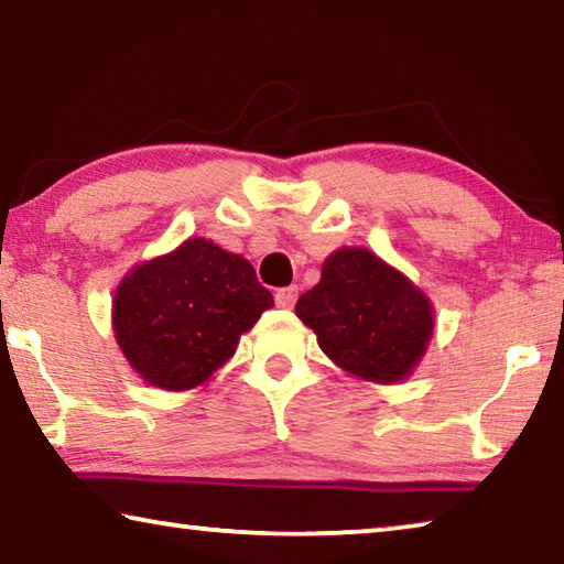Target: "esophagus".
I'll return each mask as SVG.
<instances>
[{"label": "esophagus", "instance_id": "obj_1", "mask_svg": "<svg viewBox=\"0 0 564 564\" xmlns=\"http://www.w3.org/2000/svg\"><path fill=\"white\" fill-rule=\"evenodd\" d=\"M295 301H299V285H289V289L275 291V305H279V308H293Z\"/></svg>", "mask_w": 564, "mask_h": 564}]
</instances>
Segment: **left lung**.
<instances>
[{"label":"left lung","mask_w":564,"mask_h":564,"mask_svg":"<svg viewBox=\"0 0 564 564\" xmlns=\"http://www.w3.org/2000/svg\"><path fill=\"white\" fill-rule=\"evenodd\" d=\"M295 316L338 368L380 386L413 376L435 328L431 299L362 246H343L323 261L321 281L301 295Z\"/></svg>","instance_id":"left-lung-1"}]
</instances>
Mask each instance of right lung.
Wrapping results in <instances>:
<instances>
[{"mask_svg": "<svg viewBox=\"0 0 564 564\" xmlns=\"http://www.w3.org/2000/svg\"><path fill=\"white\" fill-rule=\"evenodd\" d=\"M271 305V291L243 256L208 238H186L123 275L111 328L133 373L181 393L206 386Z\"/></svg>", "mask_w": 564, "mask_h": 564, "instance_id": "1", "label": "right lung"}]
</instances>
